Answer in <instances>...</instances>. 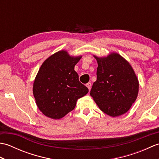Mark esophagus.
Masks as SVG:
<instances>
[{
    "label": "esophagus",
    "mask_w": 159,
    "mask_h": 159,
    "mask_svg": "<svg viewBox=\"0 0 159 159\" xmlns=\"http://www.w3.org/2000/svg\"><path fill=\"white\" fill-rule=\"evenodd\" d=\"M86 86L87 87V88H88L89 90L91 89V88H92V83H88L86 84Z\"/></svg>",
    "instance_id": "1"
}]
</instances>
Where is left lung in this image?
<instances>
[{
    "label": "left lung",
    "mask_w": 159,
    "mask_h": 159,
    "mask_svg": "<svg viewBox=\"0 0 159 159\" xmlns=\"http://www.w3.org/2000/svg\"><path fill=\"white\" fill-rule=\"evenodd\" d=\"M95 58L98 65L97 80L90 95L100 110L111 117L126 113L139 92V82L134 70L117 53H111L104 58Z\"/></svg>",
    "instance_id": "8db88e82"
}]
</instances>
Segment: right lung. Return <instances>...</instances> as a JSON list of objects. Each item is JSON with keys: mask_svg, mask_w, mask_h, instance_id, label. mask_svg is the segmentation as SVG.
<instances>
[{"mask_svg": "<svg viewBox=\"0 0 159 159\" xmlns=\"http://www.w3.org/2000/svg\"><path fill=\"white\" fill-rule=\"evenodd\" d=\"M80 58L62 50L50 56L39 68L33 91L37 105L46 116L62 118L75 108L78 99L88 93L74 70Z\"/></svg>", "mask_w": 159, "mask_h": 159, "instance_id": "obj_1", "label": "right lung"}]
</instances>
